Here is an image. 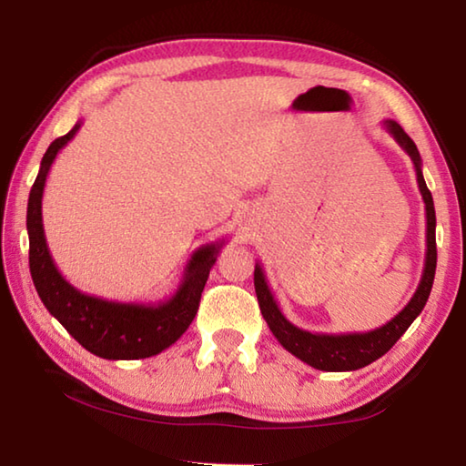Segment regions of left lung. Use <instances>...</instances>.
Masks as SVG:
<instances>
[{"instance_id":"left-lung-1","label":"left lung","mask_w":466,"mask_h":466,"mask_svg":"<svg viewBox=\"0 0 466 466\" xmlns=\"http://www.w3.org/2000/svg\"><path fill=\"white\" fill-rule=\"evenodd\" d=\"M382 127L390 133L394 141H397V144L405 149L407 156L411 157L417 175V185H420V193L425 203V224H428V230H425L428 248H425L421 281L405 309L400 310L397 317L386 322V325L374 330H368V333H310V330L291 325V322L283 317V312L279 310L278 302H275L269 286H267L261 265H255V291L258 298V306H261V314L267 320V325H269L271 333L283 347H286L291 356H296L298 360H302L304 364H309L312 368L322 370V372H351V370H360L372 364L378 358H382L384 353L403 337L405 330L411 327V322L421 314L433 286V275H436V209H433L431 193L428 185H425L421 172L420 149H417L413 139L407 136L397 121L386 119L382 121Z\"/></svg>"}]
</instances>
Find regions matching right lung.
Returning a JSON list of instances; mask_svg holds the SVG:
<instances>
[{"instance_id":"obj_1","label":"right lung","mask_w":466,"mask_h":466,"mask_svg":"<svg viewBox=\"0 0 466 466\" xmlns=\"http://www.w3.org/2000/svg\"><path fill=\"white\" fill-rule=\"evenodd\" d=\"M82 121L67 136L57 137L46 149L28 197L26 230L30 240L28 261L38 298L69 335L90 353L105 360L152 358L167 350L191 325L199 310L201 291L211 267L226 240L209 242L197 248L185 267L183 279L175 294L162 302H113L84 294L74 288L53 263L43 228V191L46 177L61 147L72 141Z\"/></svg>"}]
</instances>
